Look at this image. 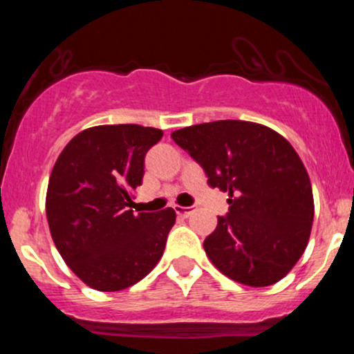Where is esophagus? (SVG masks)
<instances>
[{"label": "esophagus", "instance_id": "obj_1", "mask_svg": "<svg viewBox=\"0 0 354 354\" xmlns=\"http://www.w3.org/2000/svg\"><path fill=\"white\" fill-rule=\"evenodd\" d=\"M174 209H176L178 216L188 218L189 214L194 211V206H174Z\"/></svg>", "mask_w": 354, "mask_h": 354}]
</instances>
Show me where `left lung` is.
<instances>
[{"mask_svg":"<svg viewBox=\"0 0 354 354\" xmlns=\"http://www.w3.org/2000/svg\"><path fill=\"white\" fill-rule=\"evenodd\" d=\"M228 193L230 213L205 239L209 261L233 281L263 288L293 270L310 241L315 201L301 158L265 124L221 120L171 133Z\"/></svg>","mask_w":354,"mask_h":354,"instance_id":"8db88e82","label":"left lung"}]
</instances>
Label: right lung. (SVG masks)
I'll return each mask as SVG.
<instances>
[{"instance_id":"right-lung-1","label":"right lung","mask_w":354,"mask_h":354,"mask_svg":"<svg viewBox=\"0 0 354 354\" xmlns=\"http://www.w3.org/2000/svg\"><path fill=\"white\" fill-rule=\"evenodd\" d=\"M161 136V129L140 124L93 126L73 138L53 166L46 191L51 238L93 290H126L163 256L174 209H128L143 181L146 153Z\"/></svg>"}]
</instances>
